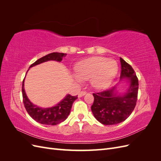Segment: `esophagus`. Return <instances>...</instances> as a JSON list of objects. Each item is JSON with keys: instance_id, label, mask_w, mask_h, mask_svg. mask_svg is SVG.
<instances>
[{"instance_id": "1", "label": "esophagus", "mask_w": 161, "mask_h": 161, "mask_svg": "<svg viewBox=\"0 0 161 161\" xmlns=\"http://www.w3.org/2000/svg\"><path fill=\"white\" fill-rule=\"evenodd\" d=\"M86 93V91H80V92H79V94H78V97H82V96L85 95Z\"/></svg>"}]
</instances>
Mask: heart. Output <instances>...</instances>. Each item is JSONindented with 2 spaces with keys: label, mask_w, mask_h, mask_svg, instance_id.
<instances>
[{
  "label": "heart",
  "mask_w": 161,
  "mask_h": 161,
  "mask_svg": "<svg viewBox=\"0 0 161 161\" xmlns=\"http://www.w3.org/2000/svg\"><path fill=\"white\" fill-rule=\"evenodd\" d=\"M119 66L114 59L95 56L78 62L75 67L77 82L91 79L92 86L97 89H104L112 83L118 73Z\"/></svg>",
  "instance_id": "heart-1"
}]
</instances>
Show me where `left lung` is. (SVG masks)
<instances>
[{"label": "left lung", "instance_id": "1", "mask_svg": "<svg viewBox=\"0 0 161 161\" xmlns=\"http://www.w3.org/2000/svg\"><path fill=\"white\" fill-rule=\"evenodd\" d=\"M121 72L120 83L125 82L128 88L119 92L116 85L110 90L93 93L91 111L97 120L103 125L122 122L132 113L137 101L138 80L129 64L120 58Z\"/></svg>", "mask_w": 161, "mask_h": 161}]
</instances>
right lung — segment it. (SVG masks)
<instances>
[{"mask_svg":"<svg viewBox=\"0 0 161 161\" xmlns=\"http://www.w3.org/2000/svg\"><path fill=\"white\" fill-rule=\"evenodd\" d=\"M66 56V53H64L53 52L49 53V54L43 56L36 61L30 66V69L48 61H56L58 62H60L62 60L63 57H65ZM30 69H29V70H30ZM24 82H25V79L23 81L22 85V93L24 106H25L29 115L34 120L42 124L53 125L59 124L68 118V116L70 114L73 102L78 98L77 95L71 96L70 95L68 94L65 96L64 99L61 100L56 105L51 107V108H43L33 104L29 99L25 89H24Z\"/></svg>","mask_w":161,"mask_h":161,"instance_id":"right-lung-1","label":"right lung"}]
</instances>
